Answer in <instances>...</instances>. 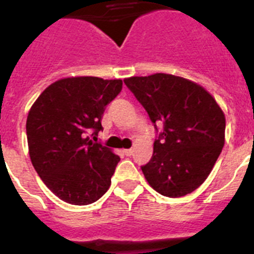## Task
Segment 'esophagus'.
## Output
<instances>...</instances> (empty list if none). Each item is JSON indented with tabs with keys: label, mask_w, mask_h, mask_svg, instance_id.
Wrapping results in <instances>:
<instances>
[{
	"label": "esophagus",
	"mask_w": 254,
	"mask_h": 254,
	"mask_svg": "<svg viewBox=\"0 0 254 254\" xmlns=\"http://www.w3.org/2000/svg\"><path fill=\"white\" fill-rule=\"evenodd\" d=\"M123 152H125V155H127V156H131V155L133 154V149H126L123 150Z\"/></svg>",
	"instance_id": "obj_1"
}]
</instances>
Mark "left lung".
I'll return each mask as SVG.
<instances>
[{
    "label": "left lung",
    "instance_id": "left-lung-1",
    "mask_svg": "<svg viewBox=\"0 0 254 254\" xmlns=\"http://www.w3.org/2000/svg\"><path fill=\"white\" fill-rule=\"evenodd\" d=\"M154 123L163 125L143 176L163 196L182 197L207 178L223 150L225 117L202 86L168 73L125 78Z\"/></svg>",
    "mask_w": 254,
    "mask_h": 254
}]
</instances>
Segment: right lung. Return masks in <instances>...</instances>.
Instances as JSON below:
<instances>
[{
	"label": "right lung",
	"mask_w": 254,
	"mask_h": 254,
	"mask_svg": "<svg viewBox=\"0 0 254 254\" xmlns=\"http://www.w3.org/2000/svg\"><path fill=\"white\" fill-rule=\"evenodd\" d=\"M122 90V80L68 77L49 85L33 104L26 137L33 167L62 201L89 205L111 186L120 156L89 140L103 131L105 108Z\"/></svg>",
	"instance_id": "add662e5"
}]
</instances>
